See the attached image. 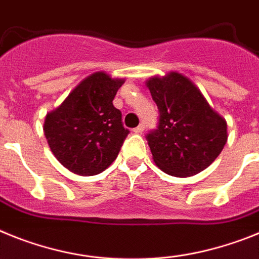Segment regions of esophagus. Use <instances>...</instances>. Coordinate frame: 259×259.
<instances>
[{
	"label": "esophagus",
	"mask_w": 259,
	"mask_h": 259,
	"mask_svg": "<svg viewBox=\"0 0 259 259\" xmlns=\"http://www.w3.org/2000/svg\"><path fill=\"white\" fill-rule=\"evenodd\" d=\"M133 132L136 133V134H141V133L145 132V125H143V123H141V125H138V126H137L136 129L133 130Z\"/></svg>",
	"instance_id": "34e87169"
}]
</instances>
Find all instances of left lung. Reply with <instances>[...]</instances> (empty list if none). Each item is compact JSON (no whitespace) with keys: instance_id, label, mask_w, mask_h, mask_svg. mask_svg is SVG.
Here are the masks:
<instances>
[{"instance_id":"8db88e82","label":"left lung","mask_w":259,"mask_h":259,"mask_svg":"<svg viewBox=\"0 0 259 259\" xmlns=\"http://www.w3.org/2000/svg\"><path fill=\"white\" fill-rule=\"evenodd\" d=\"M146 83L159 109L157 127L146 136L155 164L176 177L206 169L227 143L226 120L183 74L172 71Z\"/></svg>"}]
</instances>
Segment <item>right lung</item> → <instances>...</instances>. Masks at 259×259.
<instances>
[{"label": "right lung", "instance_id": "right-lung-1", "mask_svg": "<svg viewBox=\"0 0 259 259\" xmlns=\"http://www.w3.org/2000/svg\"><path fill=\"white\" fill-rule=\"evenodd\" d=\"M123 82L104 71L91 74L47 114L44 134L51 151L75 175H99L120 152L129 130L112 102Z\"/></svg>", "mask_w": 259, "mask_h": 259}]
</instances>
